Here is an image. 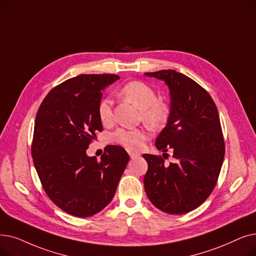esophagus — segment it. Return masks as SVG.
<instances>
[{"label":"esophagus","mask_w":256,"mask_h":256,"mask_svg":"<svg viewBox=\"0 0 256 256\" xmlns=\"http://www.w3.org/2000/svg\"><path fill=\"white\" fill-rule=\"evenodd\" d=\"M128 154H130V157L132 159H135V158H137L138 156H139V154H137V152H128Z\"/></svg>","instance_id":"obj_1"}]
</instances>
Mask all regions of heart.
Here are the masks:
<instances>
[{
    "instance_id": "b5f03b06",
    "label": "heart",
    "mask_w": 256,
    "mask_h": 256,
    "mask_svg": "<svg viewBox=\"0 0 256 256\" xmlns=\"http://www.w3.org/2000/svg\"><path fill=\"white\" fill-rule=\"evenodd\" d=\"M121 95L140 110V118L152 128H163L170 117V108L165 102L157 100L152 88L142 82H130L124 86ZM98 117L104 124H110L113 121L112 100L108 97L102 99L97 108ZM113 138L116 142L130 150H139L148 139L146 128L126 130L119 128Z\"/></svg>"
}]
</instances>
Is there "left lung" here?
Instances as JSON below:
<instances>
[{"mask_svg":"<svg viewBox=\"0 0 256 256\" xmlns=\"http://www.w3.org/2000/svg\"><path fill=\"white\" fill-rule=\"evenodd\" d=\"M144 75L163 80L170 88V117L154 146L162 152L172 148L176 159L165 166L161 157L144 154L148 165L144 190L164 212L187 214L212 192L224 161L218 108L207 91L182 73L160 70Z\"/></svg>","mask_w":256,"mask_h":256,"instance_id":"left-lung-1","label":"left lung"}]
</instances>
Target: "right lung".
Returning a JSON list of instances; mask_svg holds the SVG:
<instances>
[{
  "mask_svg": "<svg viewBox=\"0 0 256 256\" xmlns=\"http://www.w3.org/2000/svg\"><path fill=\"white\" fill-rule=\"evenodd\" d=\"M120 77L82 74L55 86L36 117L31 154L42 185L64 212L88 218L102 211L115 194L130 156L108 146L98 161L88 144L102 130L97 108L102 91Z\"/></svg>",
  "mask_w": 256,
  "mask_h": 256,
  "instance_id": "1",
  "label": "right lung"
}]
</instances>
